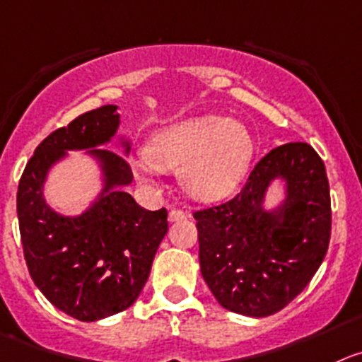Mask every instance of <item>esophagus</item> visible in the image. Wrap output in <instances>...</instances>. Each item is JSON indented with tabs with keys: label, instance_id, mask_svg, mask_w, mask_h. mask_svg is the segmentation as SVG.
<instances>
[{
	"label": "esophagus",
	"instance_id": "1",
	"mask_svg": "<svg viewBox=\"0 0 362 362\" xmlns=\"http://www.w3.org/2000/svg\"><path fill=\"white\" fill-rule=\"evenodd\" d=\"M168 218H170V221H182V219L187 218V212L184 209H171Z\"/></svg>",
	"mask_w": 362,
	"mask_h": 362
}]
</instances>
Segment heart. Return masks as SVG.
<instances>
[{"mask_svg": "<svg viewBox=\"0 0 362 362\" xmlns=\"http://www.w3.org/2000/svg\"><path fill=\"white\" fill-rule=\"evenodd\" d=\"M253 155V141L238 121L202 116L171 124L146 146V157L162 171H180L182 185L204 202L228 197L245 178ZM144 177V165H139Z\"/></svg>", "mask_w": 362, "mask_h": 362, "instance_id": "b5f03b06", "label": "heart"}]
</instances>
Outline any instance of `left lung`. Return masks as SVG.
I'll use <instances>...</instances> for the list:
<instances>
[{"mask_svg": "<svg viewBox=\"0 0 362 362\" xmlns=\"http://www.w3.org/2000/svg\"><path fill=\"white\" fill-rule=\"evenodd\" d=\"M284 177L288 198L279 213L262 200ZM202 275L225 309L272 316L295 300L318 272L332 230L325 164L307 143L276 146L255 164L232 200L194 211Z\"/></svg>", "mask_w": 362, "mask_h": 362, "instance_id": "obj_1", "label": "left lung"}]
</instances>
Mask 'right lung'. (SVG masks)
<instances>
[{"instance_id":"1","label":"right lung","mask_w":362,"mask_h":362,"mask_svg":"<svg viewBox=\"0 0 362 362\" xmlns=\"http://www.w3.org/2000/svg\"><path fill=\"white\" fill-rule=\"evenodd\" d=\"M116 105H105L57 128L33 151L18 187V218L28 272L46 298L80 322H96L128 309L143 291L168 211H146L117 189L134 178L127 158L100 144L116 134ZM104 162L102 198L78 218L53 213L42 184L66 149H86Z\"/></svg>"}]
</instances>
